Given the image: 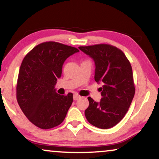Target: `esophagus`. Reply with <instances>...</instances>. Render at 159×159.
Listing matches in <instances>:
<instances>
[{
	"mask_svg": "<svg viewBox=\"0 0 159 159\" xmlns=\"http://www.w3.org/2000/svg\"><path fill=\"white\" fill-rule=\"evenodd\" d=\"M80 98H81V96H80L79 94H77V93H75V94H74L73 98H74V100H75V101H77V100L80 99Z\"/></svg>",
	"mask_w": 159,
	"mask_h": 159,
	"instance_id": "esophagus-1",
	"label": "esophagus"
}]
</instances>
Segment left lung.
I'll list each match as a JSON object with an SVG mask.
<instances>
[{
  "label": "left lung",
  "instance_id": "obj_1",
  "mask_svg": "<svg viewBox=\"0 0 159 159\" xmlns=\"http://www.w3.org/2000/svg\"><path fill=\"white\" fill-rule=\"evenodd\" d=\"M79 49L94 61L95 80L103 84L100 88L101 101L88 98L85 117L95 127L109 129L124 118L134 98L135 88L131 64L120 49L111 45L80 46Z\"/></svg>",
  "mask_w": 159,
  "mask_h": 159
}]
</instances>
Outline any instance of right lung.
Here are the masks:
<instances>
[{
	"instance_id": "obj_1",
	"label": "right lung",
	"mask_w": 159,
	"mask_h": 159,
	"mask_svg": "<svg viewBox=\"0 0 159 159\" xmlns=\"http://www.w3.org/2000/svg\"><path fill=\"white\" fill-rule=\"evenodd\" d=\"M77 52L76 48L51 41L38 45L24 58L17 80V102L27 118L40 129L55 127L66 116L73 94H58L55 85L64 61Z\"/></svg>"
}]
</instances>
